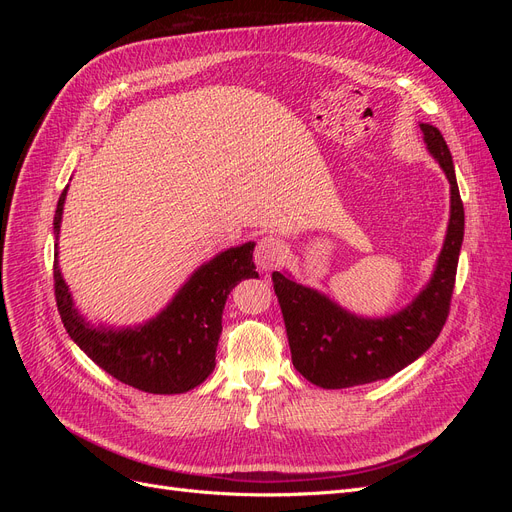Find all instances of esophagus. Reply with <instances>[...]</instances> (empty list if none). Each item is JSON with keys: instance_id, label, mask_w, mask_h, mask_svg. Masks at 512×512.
<instances>
[{"instance_id": "1", "label": "esophagus", "mask_w": 512, "mask_h": 512, "mask_svg": "<svg viewBox=\"0 0 512 512\" xmlns=\"http://www.w3.org/2000/svg\"><path fill=\"white\" fill-rule=\"evenodd\" d=\"M286 256V247L284 243L273 237V235H267L262 237L256 245V252H254V258H256V265L262 269V271H273L282 265V260Z\"/></svg>"}]
</instances>
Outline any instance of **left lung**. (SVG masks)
<instances>
[{
    "mask_svg": "<svg viewBox=\"0 0 512 512\" xmlns=\"http://www.w3.org/2000/svg\"><path fill=\"white\" fill-rule=\"evenodd\" d=\"M425 143L451 183V222L427 288L399 314L382 320L356 318L324 294L273 271V290L282 307L292 365L322 389H348L395 376L436 342L451 312L459 250L463 241V203L451 151L438 128L421 123Z\"/></svg>",
    "mask_w": 512,
    "mask_h": 512,
    "instance_id": "8db88e82",
    "label": "left lung"
}]
</instances>
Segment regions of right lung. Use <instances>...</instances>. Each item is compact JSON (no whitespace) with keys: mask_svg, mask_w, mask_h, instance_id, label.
<instances>
[{"mask_svg":"<svg viewBox=\"0 0 512 512\" xmlns=\"http://www.w3.org/2000/svg\"><path fill=\"white\" fill-rule=\"evenodd\" d=\"M68 188L55 211V237ZM254 243L230 247L200 267L164 312L143 327L126 331L94 329L76 312L68 286L57 267L55 301L61 322L79 348L119 382L153 395H175L194 389L215 367V348L222 333V312L230 290L247 277H258Z\"/></svg>","mask_w":512,"mask_h":512,"instance_id":"right-lung-1","label":"right lung"}]
</instances>
